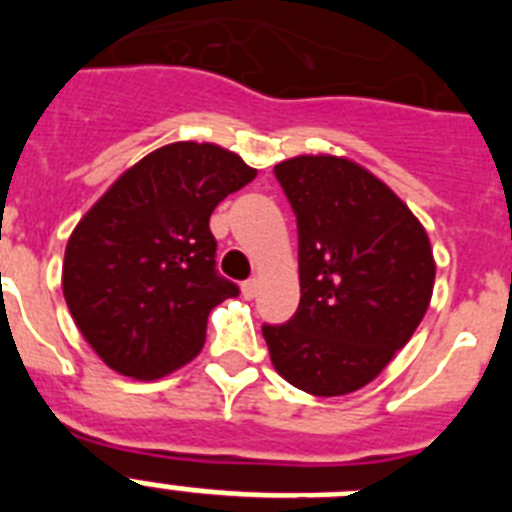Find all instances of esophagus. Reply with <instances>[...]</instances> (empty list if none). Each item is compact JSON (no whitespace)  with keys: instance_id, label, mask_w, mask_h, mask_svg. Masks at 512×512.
<instances>
[{"instance_id":"34e87169","label":"esophagus","mask_w":512,"mask_h":512,"mask_svg":"<svg viewBox=\"0 0 512 512\" xmlns=\"http://www.w3.org/2000/svg\"><path fill=\"white\" fill-rule=\"evenodd\" d=\"M256 289H259V282H256V279H246V282L241 284V292L246 300H253V297H256Z\"/></svg>"}]
</instances>
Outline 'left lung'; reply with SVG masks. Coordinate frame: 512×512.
Wrapping results in <instances>:
<instances>
[{"label":"left lung","instance_id":"8db88e82","mask_svg":"<svg viewBox=\"0 0 512 512\" xmlns=\"http://www.w3.org/2000/svg\"><path fill=\"white\" fill-rule=\"evenodd\" d=\"M297 217L300 307L261 325L271 364L297 390L348 395L372 382L423 320L436 264L423 225L354 161L274 166Z\"/></svg>","mask_w":512,"mask_h":512}]
</instances>
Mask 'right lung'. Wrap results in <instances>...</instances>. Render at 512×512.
<instances>
[{
	"mask_svg": "<svg viewBox=\"0 0 512 512\" xmlns=\"http://www.w3.org/2000/svg\"><path fill=\"white\" fill-rule=\"evenodd\" d=\"M253 176L225 148L171 143L81 217L63 259V297L104 364L156 379L197 356L207 315L241 292L217 271L210 215Z\"/></svg>",
	"mask_w": 512,
	"mask_h": 512,
	"instance_id": "add662e5",
	"label": "right lung"
}]
</instances>
